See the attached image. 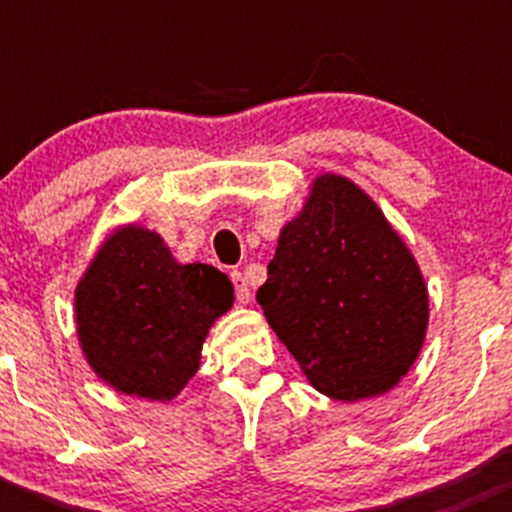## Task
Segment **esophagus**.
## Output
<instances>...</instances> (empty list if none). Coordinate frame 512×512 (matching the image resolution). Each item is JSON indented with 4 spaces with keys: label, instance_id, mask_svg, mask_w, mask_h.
Wrapping results in <instances>:
<instances>
[{
    "label": "esophagus",
    "instance_id": "obj_1",
    "mask_svg": "<svg viewBox=\"0 0 512 512\" xmlns=\"http://www.w3.org/2000/svg\"><path fill=\"white\" fill-rule=\"evenodd\" d=\"M232 285H235L237 302H240V304L250 302L252 292H250V285H247V277L242 275V272H232Z\"/></svg>",
    "mask_w": 512,
    "mask_h": 512
}]
</instances>
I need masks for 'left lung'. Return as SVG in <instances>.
Segmentation results:
<instances>
[{"instance_id": "left-lung-1", "label": "left lung", "mask_w": 512, "mask_h": 512, "mask_svg": "<svg viewBox=\"0 0 512 512\" xmlns=\"http://www.w3.org/2000/svg\"><path fill=\"white\" fill-rule=\"evenodd\" d=\"M257 304L309 384L337 401L386 394L409 374L428 329L414 252L354 180L319 173L280 230Z\"/></svg>"}]
</instances>
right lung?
Returning a JSON list of instances; mask_svg holds the SVG:
<instances>
[{"label": "right lung", "mask_w": 512, "mask_h": 512, "mask_svg": "<svg viewBox=\"0 0 512 512\" xmlns=\"http://www.w3.org/2000/svg\"><path fill=\"white\" fill-rule=\"evenodd\" d=\"M232 302V282L213 265H180L156 230L118 225L76 282V339L103 384L168 404L198 374L210 327Z\"/></svg>", "instance_id": "1"}]
</instances>
